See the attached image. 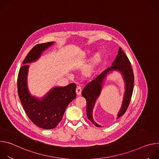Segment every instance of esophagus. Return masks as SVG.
Masks as SVG:
<instances>
[{
  "instance_id": "1",
  "label": "esophagus",
  "mask_w": 159,
  "mask_h": 159,
  "mask_svg": "<svg viewBox=\"0 0 159 159\" xmlns=\"http://www.w3.org/2000/svg\"><path fill=\"white\" fill-rule=\"evenodd\" d=\"M81 93H82V89L80 86H79L76 89V94L77 96H80L81 94Z\"/></svg>"
}]
</instances>
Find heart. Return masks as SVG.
<instances>
[{
    "label": "heart",
    "mask_w": 159,
    "mask_h": 159,
    "mask_svg": "<svg viewBox=\"0 0 159 159\" xmlns=\"http://www.w3.org/2000/svg\"><path fill=\"white\" fill-rule=\"evenodd\" d=\"M101 55L99 53H96L93 56L92 59L90 60L88 66L86 67V69L84 70V75L86 77H89L92 75L93 73L94 69L96 66L101 61Z\"/></svg>",
    "instance_id": "b5f03b06"
}]
</instances>
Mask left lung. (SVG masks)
<instances>
[{
    "mask_svg": "<svg viewBox=\"0 0 159 159\" xmlns=\"http://www.w3.org/2000/svg\"><path fill=\"white\" fill-rule=\"evenodd\" d=\"M112 70H118L122 74L125 83V92L123 103L118 114L117 118H119L125 113L129 104L133 94L134 85V75L133 69L131 66V63L127 56L121 50V48H120L118 54L116 56L115 61L112 62V66L106 69L93 81L88 83L84 87L82 93V96L86 100V111L87 118L97 127H101V126L94 121L93 117V109L94 107L96 100L101 93L104 79L107 77V75Z\"/></svg>",
    "mask_w": 159,
    "mask_h": 159,
    "instance_id": "left-lung-1",
    "label": "left lung"
}]
</instances>
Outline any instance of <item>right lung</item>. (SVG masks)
Here are the masks:
<instances>
[{
	"label": "right lung",
	"instance_id": "1",
	"mask_svg": "<svg viewBox=\"0 0 159 159\" xmlns=\"http://www.w3.org/2000/svg\"><path fill=\"white\" fill-rule=\"evenodd\" d=\"M53 41L38 44L28 53L22 62L17 77L18 96L27 116L39 128L50 129L55 128L62 120L65 109L69 104L76 97V84H70L65 87H55L41 99L30 93L27 77L29 65L27 63L37 60Z\"/></svg>",
	"mask_w": 159,
	"mask_h": 159
}]
</instances>
